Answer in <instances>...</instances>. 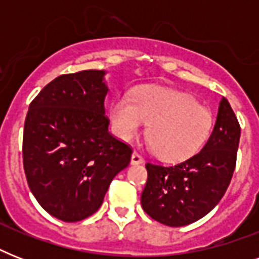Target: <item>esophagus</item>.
Returning a JSON list of instances; mask_svg holds the SVG:
<instances>
[{
    "label": "esophagus",
    "instance_id": "obj_1",
    "mask_svg": "<svg viewBox=\"0 0 259 259\" xmlns=\"http://www.w3.org/2000/svg\"><path fill=\"white\" fill-rule=\"evenodd\" d=\"M142 162H144V158L137 152H133V154H132V165H140Z\"/></svg>",
    "mask_w": 259,
    "mask_h": 259
}]
</instances>
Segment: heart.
I'll list each match as a JSON object with an SVG mask.
<instances>
[{"instance_id":"b5f03b06","label":"heart","mask_w":259,"mask_h":259,"mask_svg":"<svg viewBox=\"0 0 259 259\" xmlns=\"http://www.w3.org/2000/svg\"><path fill=\"white\" fill-rule=\"evenodd\" d=\"M114 133L129 141L148 126L154 153L166 161L192 156L207 141L212 127L208 107L187 94L165 87H141L133 98H115L109 110Z\"/></svg>"}]
</instances>
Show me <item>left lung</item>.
<instances>
[{"instance_id":"8db88e82","label":"left lung","mask_w":259,"mask_h":259,"mask_svg":"<svg viewBox=\"0 0 259 259\" xmlns=\"http://www.w3.org/2000/svg\"><path fill=\"white\" fill-rule=\"evenodd\" d=\"M241 126L222 97L212 133L203 149L172 166L146 164L141 205L152 219L170 227L191 225L221 201L233 177Z\"/></svg>"}]
</instances>
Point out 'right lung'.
Listing matches in <instances>:
<instances>
[{
    "label": "right lung",
    "instance_id": "right-lung-1",
    "mask_svg": "<svg viewBox=\"0 0 259 259\" xmlns=\"http://www.w3.org/2000/svg\"><path fill=\"white\" fill-rule=\"evenodd\" d=\"M106 71L60 75L38 93L26 114L22 161L38 204L63 222L83 221L103 203L132 149L109 133Z\"/></svg>",
    "mask_w": 259,
    "mask_h": 259
}]
</instances>
